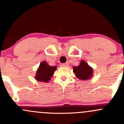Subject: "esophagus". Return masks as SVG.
Listing matches in <instances>:
<instances>
[{"mask_svg": "<svg viewBox=\"0 0 124 124\" xmlns=\"http://www.w3.org/2000/svg\"><path fill=\"white\" fill-rule=\"evenodd\" d=\"M69 65L68 63H61V67H68Z\"/></svg>", "mask_w": 124, "mask_h": 124, "instance_id": "34e87169", "label": "esophagus"}]
</instances>
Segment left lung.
Returning a JSON list of instances; mask_svg holds the SVG:
<instances>
[{"mask_svg":"<svg viewBox=\"0 0 124 124\" xmlns=\"http://www.w3.org/2000/svg\"><path fill=\"white\" fill-rule=\"evenodd\" d=\"M73 72L78 79L85 80L92 77L93 70L85 61H82L79 65L73 67Z\"/></svg>","mask_w":124,"mask_h":124,"instance_id":"8db88e82","label":"left lung"}]
</instances>
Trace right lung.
I'll list each match as a JSON object with an SVG mask.
<instances>
[{
    "instance_id": "add662e5",
    "label": "right lung",
    "mask_w": 124,
    "mask_h": 124,
    "mask_svg": "<svg viewBox=\"0 0 124 124\" xmlns=\"http://www.w3.org/2000/svg\"><path fill=\"white\" fill-rule=\"evenodd\" d=\"M56 69V66H50L44 61L40 64L37 70L35 78L39 82H48L53 76Z\"/></svg>"
}]
</instances>
